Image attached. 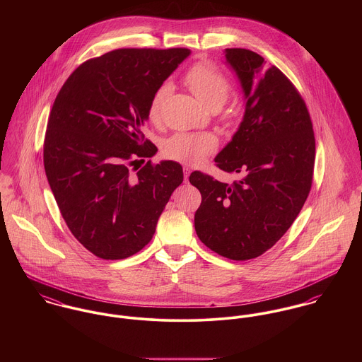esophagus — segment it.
Returning <instances> with one entry per match:
<instances>
[{
  "instance_id": "34e87169",
  "label": "esophagus",
  "mask_w": 362,
  "mask_h": 362,
  "mask_svg": "<svg viewBox=\"0 0 362 362\" xmlns=\"http://www.w3.org/2000/svg\"><path fill=\"white\" fill-rule=\"evenodd\" d=\"M191 174V168L188 165H184V177H185V181H188V177Z\"/></svg>"
}]
</instances>
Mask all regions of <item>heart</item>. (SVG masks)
<instances>
[{
	"label": "heart",
	"mask_w": 362,
	"mask_h": 362,
	"mask_svg": "<svg viewBox=\"0 0 362 362\" xmlns=\"http://www.w3.org/2000/svg\"><path fill=\"white\" fill-rule=\"evenodd\" d=\"M187 86L197 96L199 102L211 110H217L227 100L231 85L228 79L213 65L198 62L191 66L184 78ZM170 93V85H161L151 99L148 117L151 121H158L164 100ZM217 149V139L214 135L202 134H177L168 138L163 145V153L171 160L185 164H198L206 156Z\"/></svg>",
	"instance_id": "1"
}]
</instances>
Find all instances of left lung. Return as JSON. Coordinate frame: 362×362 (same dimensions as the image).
Returning <instances> with one entry per match:
<instances>
[{
  "instance_id": "1",
  "label": "left lung",
  "mask_w": 362,
  "mask_h": 362,
  "mask_svg": "<svg viewBox=\"0 0 362 362\" xmlns=\"http://www.w3.org/2000/svg\"><path fill=\"white\" fill-rule=\"evenodd\" d=\"M245 99L243 121L216 165L241 174L231 185L201 171L189 182L202 195L199 240L224 258L248 260L270 250L291 227L312 185L315 136L305 102L274 65L245 49H226Z\"/></svg>"
}]
</instances>
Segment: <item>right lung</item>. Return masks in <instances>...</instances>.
Segmentation results:
<instances>
[{"mask_svg": "<svg viewBox=\"0 0 362 362\" xmlns=\"http://www.w3.org/2000/svg\"><path fill=\"white\" fill-rule=\"evenodd\" d=\"M191 54L188 49H118L79 65L52 104L45 138V170L74 237L93 255L125 259L152 240L182 167L151 160L145 141L151 99ZM139 168V167H138Z\"/></svg>", "mask_w": 362, "mask_h": 362, "instance_id": "1", "label": "right lung"}]
</instances>
